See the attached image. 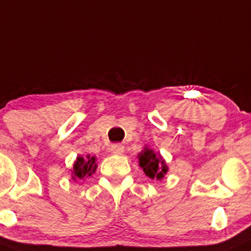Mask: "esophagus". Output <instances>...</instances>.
<instances>
[{"label": "esophagus", "instance_id": "esophagus-1", "mask_svg": "<svg viewBox=\"0 0 251 251\" xmlns=\"http://www.w3.org/2000/svg\"><path fill=\"white\" fill-rule=\"evenodd\" d=\"M124 150H125V148H124L123 144H113V146L110 147V151L115 155L123 154Z\"/></svg>", "mask_w": 251, "mask_h": 251}]
</instances>
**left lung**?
<instances>
[{
    "mask_svg": "<svg viewBox=\"0 0 251 251\" xmlns=\"http://www.w3.org/2000/svg\"><path fill=\"white\" fill-rule=\"evenodd\" d=\"M138 163L143 168V172L146 173L147 176L151 179H157V180H161L168 171L167 165L162 156L148 147L144 148L138 154Z\"/></svg>",
    "mask_w": 251,
    "mask_h": 251,
    "instance_id": "1",
    "label": "left lung"
}]
</instances>
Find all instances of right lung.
<instances>
[{
  "mask_svg": "<svg viewBox=\"0 0 251 251\" xmlns=\"http://www.w3.org/2000/svg\"><path fill=\"white\" fill-rule=\"evenodd\" d=\"M97 168L96 157L95 156H78L77 160L75 161V165L72 168V179L77 180V179H84L91 176L92 173H95Z\"/></svg>",
  "mask_w": 251,
  "mask_h": 251,
  "instance_id": "1",
  "label": "right lung"
}]
</instances>
